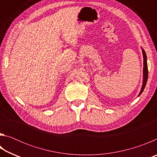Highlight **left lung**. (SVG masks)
<instances>
[{"label":"left lung","instance_id":"obj_1","mask_svg":"<svg viewBox=\"0 0 157 157\" xmlns=\"http://www.w3.org/2000/svg\"><path fill=\"white\" fill-rule=\"evenodd\" d=\"M142 52H143V84H142V87H141V90L139 93V95L142 94L143 90H144L145 87L146 86V84H147V77H148V69H147V56H146L145 52V50L142 48Z\"/></svg>","mask_w":157,"mask_h":157}]
</instances>
